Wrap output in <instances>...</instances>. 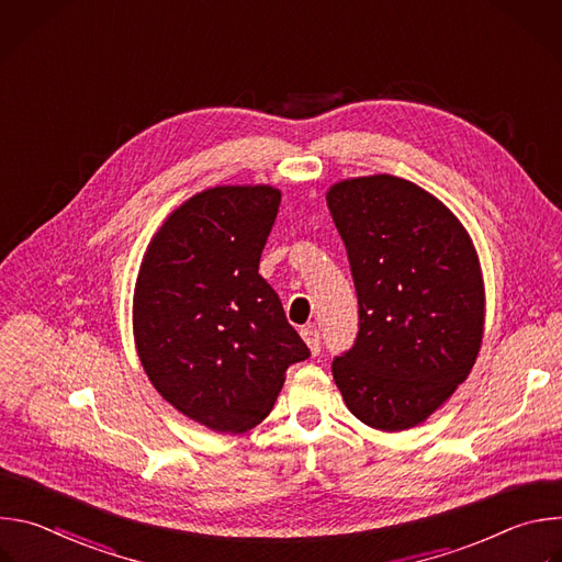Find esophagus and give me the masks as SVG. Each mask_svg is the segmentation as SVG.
Returning a JSON list of instances; mask_svg holds the SVG:
<instances>
[{
    "label": "esophagus",
    "mask_w": 562,
    "mask_h": 562,
    "mask_svg": "<svg viewBox=\"0 0 562 562\" xmlns=\"http://www.w3.org/2000/svg\"><path fill=\"white\" fill-rule=\"evenodd\" d=\"M300 334H302V340L306 342L308 351H311L313 356H317V353H319V334H317V329L306 327V329H302Z\"/></svg>",
    "instance_id": "34e87169"
}]
</instances>
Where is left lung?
Masks as SVG:
<instances>
[{"label": "left lung", "mask_w": 562, "mask_h": 562, "mask_svg": "<svg viewBox=\"0 0 562 562\" xmlns=\"http://www.w3.org/2000/svg\"><path fill=\"white\" fill-rule=\"evenodd\" d=\"M358 293L356 345L331 364L349 412L380 431L425 423L467 380L485 331V284L460 220L395 176L327 191Z\"/></svg>", "instance_id": "1"}]
</instances>
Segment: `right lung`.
<instances>
[{
	"instance_id": "obj_1",
	"label": "right lung",
	"mask_w": 562,
	"mask_h": 562,
	"mask_svg": "<svg viewBox=\"0 0 562 562\" xmlns=\"http://www.w3.org/2000/svg\"><path fill=\"white\" fill-rule=\"evenodd\" d=\"M280 198L269 184L193 195L157 228L137 273L133 336L150 384L220 434L260 425L286 369L308 358L258 273Z\"/></svg>"
}]
</instances>
